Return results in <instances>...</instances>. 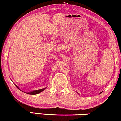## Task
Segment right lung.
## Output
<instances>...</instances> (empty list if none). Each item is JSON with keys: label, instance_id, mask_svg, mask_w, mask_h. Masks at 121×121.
Masks as SVG:
<instances>
[{"label": "right lung", "instance_id": "obj_1", "mask_svg": "<svg viewBox=\"0 0 121 121\" xmlns=\"http://www.w3.org/2000/svg\"><path fill=\"white\" fill-rule=\"evenodd\" d=\"M16 87H17V88L19 89V87H18L17 86H16ZM45 88L42 89L36 90V91H31V92H30V93H28V94H39V93H40V92H41V91H44V90H45Z\"/></svg>", "mask_w": 121, "mask_h": 121}]
</instances>
